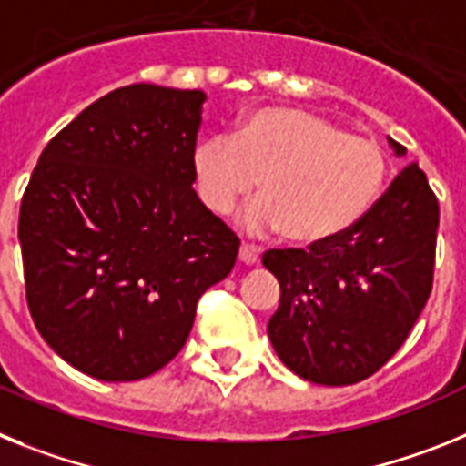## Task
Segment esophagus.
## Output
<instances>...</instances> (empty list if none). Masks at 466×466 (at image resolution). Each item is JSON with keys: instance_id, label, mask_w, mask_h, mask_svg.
Segmentation results:
<instances>
[{"instance_id": "34e87169", "label": "esophagus", "mask_w": 466, "mask_h": 466, "mask_svg": "<svg viewBox=\"0 0 466 466\" xmlns=\"http://www.w3.org/2000/svg\"><path fill=\"white\" fill-rule=\"evenodd\" d=\"M238 260L244 262V265H256L260 260V253H258L256 246L241 244V248H238Z\"/></svg>"}]
</instances>
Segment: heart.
<instances>
[{"label":"heart","mask_w":466,"mask_h":466,"mask_svg":"<svg viewBox=\"0 0 466 466\" xmlns=\"http://www.w3.org/2000/svg\"><path fill=\"white\" fill-rule=\"evenodd\" d=\"M197 192L216 216L258 186L262 199L244 210L248 232L281 234L314 246L351 229L380 199L387 159L375 140L350 136L293 107H262L229 136H208L194 149Z\"/></svg>","instance_id":"obj_1"}]
</instances>
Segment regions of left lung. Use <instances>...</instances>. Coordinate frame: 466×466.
Returning a JSON list of instances; mask_svg holds the SVG:
<instances>
[{"label": "left lung", "instance_id": "obj_1", "mask_svg": "<svg viewBox=\"0 0 466 466\" xmlns=\"http://www.w3.org/2000/svg\"><path fill=\"white\" fill-rule=\"evenodd\" d=\"M390 145L399 157L406 147ZM439 201L406 166L354 228L309 248H272L262 265L281 300L267 323L279 359L329 387L378 373L406 342L434 281Z\"/></svg>", "mask_w": 466, "mask_h": 466}]
</instances>
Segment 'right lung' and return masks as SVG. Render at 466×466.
Masks as SVG:
<instances>
[{
    "label": "right lung",
    "mask_w": 466,
    "mask_h": 466,
    "mask_svg": "<svg viewBox=\"0 0 466 466\" xmlns=\"http://www.w3.org/2000/svg\"><path fill=\"white\" fill-rule=\"evenodd\" d=\"M204 100L155 84L110 91L48 140L23 194L32 321L96 380L164 368L237 262L238 237L192 189Z\"/></svg>",
    "instance_id": "1"
}]
</instances>
